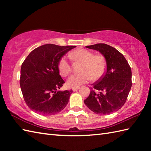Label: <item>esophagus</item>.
Wrapping results in <instances>:
<instances>
[{
  "instance_id": "esophagus-1",
  "label": "esophagus",
  "mask_w": 151,
  "mask_h": 151,
  "mask_svg": "<svg viewBox=\"0 0 151 151\" xmlns=\"http://www.w3.org/2000/svg\"><path fill=\"white\" fill-rule=\"evenodd\" d=\"M80 89V88L79 87H76V88H73V91H77L78 89Z\"/></svg>"
}]
</instances>
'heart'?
<instances>
[{
    "mask_svg": "<svg viewBox=\"0 0 151 151\" xmlns=\"http://www.w3.org/2000/svg\"><path fill=\"white\" fill-rule=\"evenodd\" d=\"M73 63H81L80 74L72 76L67 85L70 88L79 87L82 84L93 80L98 81L103 76L107 70V61L102 54L84 49H78L70 54ZM58 69L61 76L65 77L72 73V66L65 56L61 57L58 63Z\"/></svg>",
    "mask_w": 151,
    "mask_h": 151,
    "instance_id": "b5f03b06",
    "label": "heart"
}]
</instances>
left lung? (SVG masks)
Wrapping results in <instances>:
<instances>
[{"label":"left lung","mask_w":151,"mask_h":151,"mask_svg":"<svg viewBox=\"0 0 151 151\" xmlns=\"http://www.w3.org/2000/svg\"><path fill=\"white\" fill-rule=\"evenodd\" d=\"M86 48L99 51L107 61L105 75L94 83L84 103L99 115L117 111L124 104L132 87V71L120 52L108 45L97 43Z\"/></svg>","instance_id":"obj_1"}]
</instances>
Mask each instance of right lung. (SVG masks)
I'll list each match as a JSON object with an SVG mask.
<instances>
[{
  "label": "right lung",
  "instance_id": "add662e5",
  "mask_svg": "<svg viewBox=\"0 0 151 151\" xmlns=\"http://www.w3.org/2000/svg\"><path fill=\"white\" fill-rule=\"evenodd\" d=\"M76 46L46 44L36 48L22 63L20 86L31 110L45 115L59 113L68 104L72 90L58 91L65 83L59 74L61 57Z\"/></svg>",
  "mask_w": 151,
  "mask_h": 151
}]
</instances>
